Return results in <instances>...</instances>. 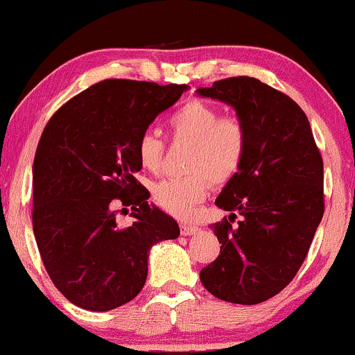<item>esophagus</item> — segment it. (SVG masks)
<instances>
[{
  "mask_svg": "<svg viewBox=\"0 0 355 355\" xmlns=\"http://www.w3.org/2000/svg\"><path fill=\"white\" fill-rule=\"evenodd\" d=\"M179 228H181V234L182 236H189V234H194L197 230V225L191 223V222H181L179 223Z\"/></svg>",
  "mask_w": 355,
  "mask_h": 355,
  "instance_id": "1",
  "label": "esophagus"
}]
</instances>
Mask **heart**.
<instances>
[{
	"label": "heart",
	"mask_w": 355,
	"mask_h": 355,
	"mask_svg": "<svg viewBox=\"0 0 355 355\" xmlns=\"http://www.w3.org/2000/svg\"><path fill=\"white\" fill-rule=\"evenodd\" d=\"M174 144L187 145L182 178L163 179L153 187L155 204L174 217H189L214 184L236 176L246 153V128L236 116H222L214 104L192 99L169 119ZM141 168L156 171L164 155V141L145 130L137 141Z\"/></svg>",
	"instance_id": "b5f03b06"
}]
</instances>
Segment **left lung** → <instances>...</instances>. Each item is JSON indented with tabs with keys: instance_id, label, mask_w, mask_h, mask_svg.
I'll use <instances>...</instances> for the list:
<instances>
[{
	"instance_id": "left-lung-1",
	"label": "left lung",
	"mask_w": 355,
	"mask_h": 355,
	"mask_svg": "<svg viewBox=\"0 0 355 355\" xmlns=\"http://www.w3.org/2000/svg\"><path fill=\"white\" fill-rule=\"evenodd\" d=\"M197 94L232 105L246 128L241 168L215 200L220 254L200 282L220 300L256 305L292 282L324 214L323 159L295 101L256 78L234 76ZM242 215L236 225V214Z\"/></svg>"
}]
</instances>
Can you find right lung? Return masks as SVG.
<instances>
[{"instance_id":"add662e5","label":"right lung","mask_w":355,"mask_h":355,"mask_svg":"<svg viewBox=\"0 0 355 355\" xmlns=\"http://www.w3.org/2000/svg\"><path fill=\"white\" fill-rule=\"evenodd\" d=\"M187 85L104 80L50 119L32 166V227L45 269L76 306L109 311L135 298L148 274V252L179 236L176 220L148 204L133 174L137 141ZM134 210L130 227L115 204Z\"/></svg>"}]
</instances>
